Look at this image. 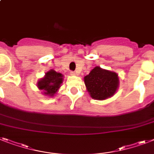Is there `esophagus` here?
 Listing matches in <instances>:
<instances>
[{
  "label": "esophagus",
  "instance_id": "obj_1",
  "mask_svg": "<svg viewBox=\"0 0 154 154\" xmlns=\"http://www.w3.org/2000/svg\"><path fill=\"white\" fill-rule=\"evenodd\" d=\"M70 74L72 75H78V73H77L76 72H71V73H70Z\"/></svg>",
  "mask_w": 154,
  "mask_h": 154
}]
</instances>
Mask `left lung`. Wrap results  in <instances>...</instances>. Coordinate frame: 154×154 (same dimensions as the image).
<instances>
[{
	"mask_svg": "<svg viewBox=\"0 0 154 154\" xmlns=\"http://www.w3.org/2000/svg\"><path fill=\"white\" fill-rule=\"evenodd\" d=\"M86 90L95 100H105L115 94L119 86V78L116 72L97 66L84 77Z\"/></svg>",
	"mask_w": 154,
	"mask_h": 154,
	"instance_id": "8db88e82",
	"label": "left lung"
}]
</instances>
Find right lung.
<instances>
[{"mask_svg":"<svg viewBox=\"0 0 154 154\" xmlns=\"http://www.w3.org/2000/svg\"><path fill=\"white\" fill-rule=\"evenodd\" d=\"M63 75L54 70H50L45 73V76L39 80L37 86L39 90L43 91V94L53 97L58 91L63 82Z\"/></svg>","mask_w":154,"mask_h":154,"instance_id":"add662e5","label":"right lung"}]
</instances>
